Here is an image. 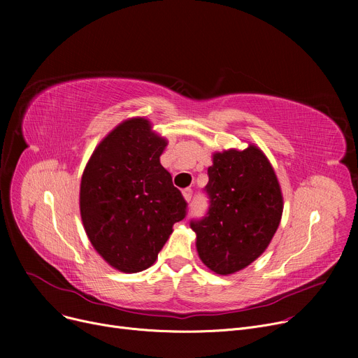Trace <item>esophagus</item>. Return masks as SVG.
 <instances>
[{"mask_svg":"<svg viewBox=\"0 0 358 358\" xmlns=\"http://www.w3.org/2000/svg\"><path fill=\"white\" fill-rule=\"evenodd\" d=\"M182 197H184V200L189 203V201H192V197H193V192H192V189H185V190H182Z\"/></svg>","mask_w":358,"mask_h":358,"instance_id":"34e87169","label":"esophagus"}]
</instances>
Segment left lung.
Returning a JSON list of instances; mask_svg holds the SVG:
<instances>
[{"mask_svg":"<svg viewBox=\"0 0 358 358\" xmlns=\"http://www.w3.org/2000/svg\"><path fill=\"white\" fill-rule=\"evenodd\" d=\"M206 192L210 208L192 222L203 264L219 275L248 267L267 250L283 215V194L262 150L227 149L212 155Z\"/></svg>","mask_w":358,"mask_h":358,"instance_id":"obj_1","label":"left lung"}]
</instances>
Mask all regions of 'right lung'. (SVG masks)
<instances>
[{"label":"right lung","instance_id":"obj_1","mask_svg":"<svg viewBox=\"0 0 358 358\" xmlns=\"http://www.w3.org/2000/svg\"><path fill=\"white\" fill-rule=\"evenodd\" d=\"M168 141L145 117L113 129L94 149L80 185L85 234L108 266L139 273L154 264L187 203L159 157Z\"/></svg>","mask_w":358,"mask_h":358}]
</instances>
